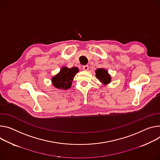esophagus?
<instances>
[{
    "label": "esophagus",
    "instance_id": "obj_1",
    "mask_svg": "<svg viewBox=\"0 0 160 160\" xmlns=\"http://www.w3.org/2000/svg\"><path fill=\"white\" fill-rule=\"evenodd\" d=\"M83 69L84 71H88L89 69V66L88 65H85L83 66Z\"/></svg>",
    "mask_w": 160,
    "mask_h": 160
}]
</instances>
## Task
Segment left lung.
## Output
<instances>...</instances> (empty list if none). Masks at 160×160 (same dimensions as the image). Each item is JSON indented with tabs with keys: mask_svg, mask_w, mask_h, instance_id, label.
<instances>
[{
	"mask_svg": "<svg viewBox=\"0 0 160 160\" xmlns=\"http://www.w3.org/2000/svg\"><path fill=\"white\" fill-rule=\"evenodd\" d=\"M96 77L103 85H108L111 82L112 77L107 70L104 68H98L96 71Z\"/></svg>",
	"mask_w": 160,
	"mask_h": 160,
	"instance_id": "obj_1",
	"label": "left lung"
}]
</instances>
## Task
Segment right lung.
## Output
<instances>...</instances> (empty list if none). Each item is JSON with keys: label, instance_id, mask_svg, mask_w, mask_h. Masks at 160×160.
<instances>
[{"label": "right lung", "instance_id": "obj_1", "mask_svg": "<svg viewBox=\"0 0 160 160\" xmlns=\"http://www.w3.org/2000/svg\"><path fill=\"white\" fill-rule=\"evenodd\" d=\"M79 69L77 67L68 68L62 66L60 71L52 78V83L55 88L61 90H68L69 89L75 75Z\"/></svg>", "mask_w": 160, "mask_h": 160}]
</instances>
